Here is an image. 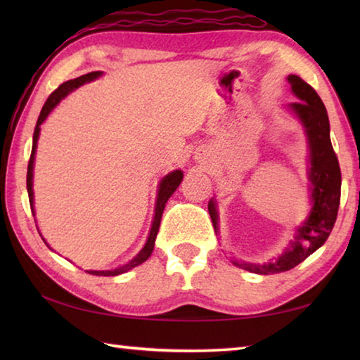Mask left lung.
<instances>
[{"label": "left lung", "mask_w": 360, "mask_h": 360, "mask_svg": "<svg viewBox=\"0 0 360 360\" xmlns=\"http://www.w3.org/2000/svg\"><path fill=\"white\" fill-rule=\"evenodd\" d=\"M288 81L292 85V92L302 100L292 103L290 109L300 117L308 135L309 160H311L309 181L313 184V208L308 221L297 230V240L278 260L268 262L264 265L235 262L236 266L245 268L251 273H257V275H275V273L289 271L309 257L316 249L324 245L328 235H330L335 221H337L340 206L341 172L337 154L332 148L330 124H328L324 103L311 85L304 82L300 76L290 75ZM208 211L214 230H217V212L212 202L208 205Z\"/></svg>", "instance_id": "obj_1"}]
</instances>
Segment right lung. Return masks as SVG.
<instances>
[{
	"mask_svg": "<svg viewBox=\"0 0 360 360\" xmlns=\"http://www.w3.org/2000/svg\"><path fill=\"white\" fill-rule=\"evenodd\" d=\"M101 75L100 71H92V72H87V75L84 76H79L76 79H72V81H66L62 85H58V89L53 90V92L49 95V98L46 100L44 106L41 109V114L38 117V122H36V129L33 133V148H32V155H30V162H28V169H27V191H28V198H30V206H32V212H33V162H34V152H36V144H38V138H39V125L44 122V119L49 115V112L52 111L53 108L58 105V101L65 98L66 95H68L71 90L77 89L79 85H82L84 82H89V81H94ZM182 181V172L179 169H176V172L169 173L168 176L163 178V181L160 182V188H158V195H157V205H155V216H154V222H152V229H150V233H149V238L148 243H146V246L143 248V251L139 252L135 259L131 262H129L127 265H122L120 268H115V270H108V271H87L90 275H96V276H117L122 275V273L131 270V268L138 266L139 264H143L149 259V255L154 251V243H155V236H157V231L158 227H160V219H162V212L163 208H165V203L168 202V198L172 197V193L178 188V186L181 184Z\"/></svg>",
	"mask_w": 360,
	"mask_h": 360,
	"instance_id": "1",
	"label": "right lung"
}]
</instances>
